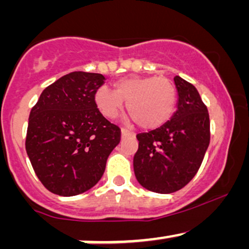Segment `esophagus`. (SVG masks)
<instances>
[{"label": "esophagus", "instance_id": "obj_1", "mask_svg": "<svg viewBox=\"0 0 249 249\" xmlns=\"http://www.w3.org/2000/svg\"><path fill=\"white\" fill-rule=\"evenodd\" d=\"M127 135H130V136H134V132L129 131L127 129H124V127H123V129H122V136H127Z\"/></svg>", "mask_w": 249, "mask_h": 249}]
</instances>
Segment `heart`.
<instances>
[{
    "mask_svg": "<svg viewBox=\"0 0 249 249\" xmlns=\"http://www.w3.org/2000/svg\"><path fill=\"white\" fill-rule=\"evenodd\" d=\"M175 85L164 77H131L120 79L115 91L100 87L95 101L100 112L107 118H115L126 102L127 113L143 129H155L164 125L175 110Z\"/></svg>",
    "mask_w": 249,
    "mask_h": 249,
    "instance_id": "1",
    "label": "heart"
}]
</instances>
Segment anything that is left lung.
Instances as JSON below:
<instances>
[{
    "mask_svg": "<svg viewBox=\"0 0 249 249\" xmlns=\"http://www.w3.org/2000/svg\"><path fill=\"white\" fill-rule=\"evenodd\" d=\"M177 110L159 129L137 135L134 171L145 189L170 194L184 188L199 171L210 144V115L196 88L176 76Z\"/></svg>",
    "mask_w": 249,
    "mask_h": 249,
    "instance_id": "obj_1",
    "label": "left lung"
}]
</instances>
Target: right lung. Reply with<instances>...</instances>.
<instances>
[{
    "label": "right lung",
    "instance_id": "obj_1",
    "mask_svg": "<svg viewBox=\"0 0 249 249\" xmlns=\"http://www.w3.org/2000/svg\"><path fill=\"white\" fill-rule=\"evenodd\" d=\"M100 73L76 71L43 90L30 112L25 148L35 173L53 194L73 196L94 187L122 131L95 101Z\"/></svg>",
    "mask_w": 249,
    "mask_h": 249
}]
</instances>
